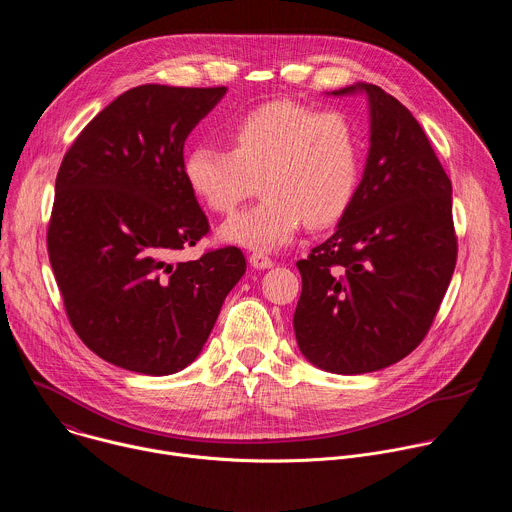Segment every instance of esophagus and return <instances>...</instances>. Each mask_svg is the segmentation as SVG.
Instances as JSON below:
<instances>
[{"label": "esophagus", "instance_id": "esophagus-1", "mask_svg": "<svg viewBox=\"0 0 512 512\" xmlns=\"http://www.w3.org/2000/svg\"><path fill=\"white\" fill-rule=\"evenodd\" d=\"M249 263L255 267V269H271L273 267V261H271V257H267L265 253H261V251H255V253H251V257H249Z\"/></svg>", "mask_w": 512, "mask_h": 512}]
</instances>
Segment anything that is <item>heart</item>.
<instances>
[{
    "label": "heart",
    "instance_id": "1",
    "mask_svg": "<svg viewBox=\"0 0 512 512\" xmlns=\"http://www.w3.org/2000/svg\"><path fill=\"white\" fill-rule=\"evenodd\" d=\"M229 150L196 145L184 158V178L216 214H231L255 192L263 198L221 227V239L255 251L294 241L308 223L328 227L350 206L360 174V143L340 111L275 101L233 121Z\"/></svg>",
    "mask_w": 512,
    "mask_h": 512
}]
</instances>
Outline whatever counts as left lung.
I'll list each match as a JSON object with an SVG mask.
<instances>
[{
  "instance_id": "1",
  "label": "left lung",
  "mask_w": 512,
  "mask_h": 512,
  "mask_svg": "<svg viewBox=\"0 0 512 512\" xmlns=\"http://www.w3.org/2000/svg\"><path fill=\"white\" fill-rule=\"evenodd\" d=\"M364 93L371 148L334 235L298 261L296 340L314 367L336 375L381 371L425 338L450 285L458 239L452 182L417 119L377 85Z\"/></svg>"
}]
</instances>
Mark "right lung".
Here are the masks:
<instances>
[{
	"instance_id": "right-lung-1",
	"label": "right lung",
	"mask_w": 512,
	"mask_h": 512,
	"mask_svg": "<svg viewBox=\"0 0 512 512\" xmlns=\"http://www.w3.org/2000/svg\"><path fill=\"white\" fill-rule=\"evenodd\" d=\"M225 93L129 89L60 164L48 257L64 310L79 338L125 371L186 369L247 269L237 247L172 261L210 229L184 178V141Z\"/></svg>"
}]
</instances>
